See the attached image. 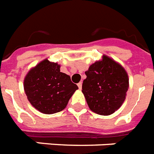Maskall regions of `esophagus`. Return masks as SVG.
Returning <instances> with one entry per match:
<instances>
[{"label": "esophagus", "mask_w": 154, "mask_h": 154, "mask_svg": "<svg viewBox=\"0 0 154 154\" xmlns=\"http://www.w3.org/2000/svg\"><path fill=\"white\" fill-rule=\"evenodd\" d=\"M78 87H79V89H82V82H79V83H78Z\"/></svg>", "instance_id": "34e87169"}]
</instances>
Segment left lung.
<instances>
[{
  "instance_id": "8db88e82",
  "label": "left lung",
  "mask_w": 154,
  "mask_h": 154,
  "mask_svg": "<svg viewBox=\"0 0 154 154\" xmlns=\"http://www.w3.org/2000/svg\"><path fill=\"white\" fill-rule=\"evenodd\" d=\"M82 92L89 108L100 115L116 111L126 99L129 78L126 70L111 58L103 56L85 71Z\"/></svg>"
}]
</instances>
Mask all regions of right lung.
Returning a JSON list of instances; mask_svg holds the SVG:
<instances>
[{"label": "right lung", "instance_id": "add662e5", "mask_svg": "<svg viewBox=\"0 0 154 154\" xmlns=\"http://www.w3.org/2000/svg\"><path fill=\"white\" fill-rule=\"evenodd\" d=\"M57 63L43 60L28 71L24 88L28 101L34 107L46 114L63 110L78 89L71 77L60 72Z\"/></svg>", "mask_w": 154, "mask_h": 154}]
</instances>
